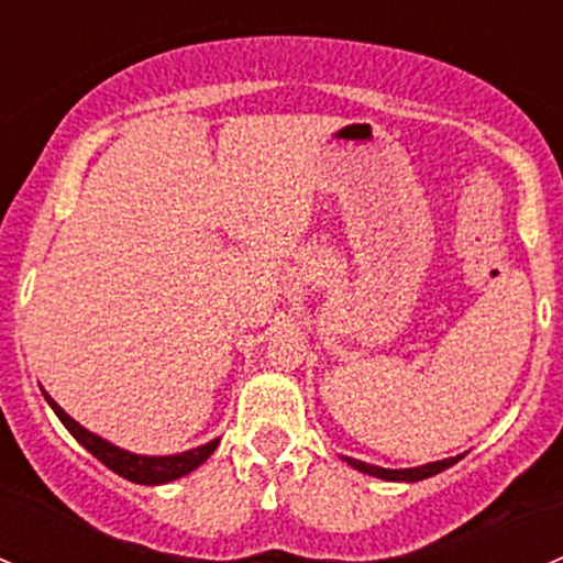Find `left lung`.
<instances>
[{
  "label": "left lung",
  "mask_w": 563,
  "mask_h": 563,
  "mask_svg": "<svg viewBox=\"0 0 563 563\" xmlns=\"http://www.w3.org/2000/svg\"><path fill=\"white\" fill-rule=\"evenodd\" d=\"M457 457H446V460H439V463H428V465H419V468H378V465H371V463H362V460H354V457H343L345 463L354 465L356 471H362V474H371V476H378V479H387V482H419V479H428V476L433 474H441L444 468H450V465H455Z\"/></svg>",
  "instance_id": "obj_1"
}]
</instances>
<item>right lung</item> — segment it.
Wrapping results in <instances>:
<instances>
[{"label": "right lung", "instance_id": "1", "mask_svg": "<svg viewBox=\"0 0 563 563\" xmlns=\"http://www.w3.org/2000/svg\"><path fill=\"white\" fill-rule=\"evenodd\" d=\"M43 395H45V391H43ZM45 400H48V406L54 408V413L59 417V422L65 424L67 430H70L73 439H76L78 444L84 446V450L92 452V455L98 457L103 465H108L113 474L124 476V479H130V482H139V485H163V482L179 479V476L190 474L192 468H198V465H201L203 460L212 455V452L218 450V444H220V441H209V444L198 446V450L181 452V455H168V457L133 455V452L119 450V446L108 444V441L100 439V435L84 430L81 424H78L76 419L67 417V413L62 411V408L56 406V402L51 400L48 395H45Z\"/></svg>", "mask_w": 563, "mask_h": 563}]
</instances>
